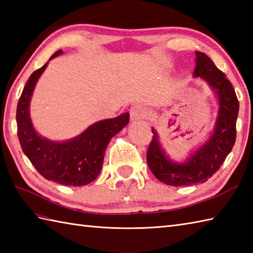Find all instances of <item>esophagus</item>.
I'll use <instances>...</instances> for the list:
<instances>
[{"label": "esophagus", "mask_w": 253, "mask_h": 253, "mask_svg": "<svg viewBox=\"0 0 253 253\" xmlns=\"http://www.w3.org/2000/svg\"><path fill=\"white\" fill-rule=\"evenodd\" d=\"M146 116V110L140 105H133L130 109V120L131 121H138L141 120Z\"/></svg>", "instance_id": "obj_1"}]
</instances>
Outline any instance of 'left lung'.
<instances>
[{
    "instance_id": "8db88e82",
    "label": "left lung",
    "mask_w": 253,
    "mask_h": 253,
    "mask_svg": "<svg viewBox=\"0 0 253 253\" xmlns=\"http://www.w3.org/2000/svg\"><path fill=\"white\" fill-rule=\"evenodd\" d=\"M196 55L193 76L201 77L215 90L219 102L218 117L211 138L182 164L171 162L165 157L157 131L152 129L147 163L153 175L169 186H188L207 181L221 168L236 141L239 102L233 85L208 55L198 51Z\"/></svg>"
}]
</instances>
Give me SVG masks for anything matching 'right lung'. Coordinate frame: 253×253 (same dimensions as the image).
Returning a JSON list of instances; mask_svg holds the SVG:
<instances>
[{
	"label": "right lung",
	"mask_w": 253,
	"mask_h": 253,
	"mask_svg": "<svg viewBox=\"0 0 253 253\" xmlns=\"http://www.w3.org/2000/svg\"><path fill=\"white\" fill-rule=\"evenodd\" d=\"M58 50L50 60L61 54ZM47 65L31 74L21 93L16 121L21 149L38 173L47 180L65 186H84L99 176L105 149L111 138L129 122V113L91 125L82 135L66 142H54L35 131L29 116V102L37 80Z\"/></svg>",
	"instance_id": "right-lung-1"
}]
</instances>
